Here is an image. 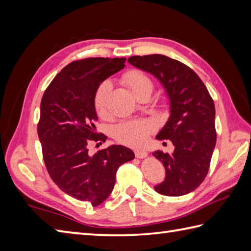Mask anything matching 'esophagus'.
<instances>
[{
    "label": "esophagus",
    "instance_id": "obj_1",
    "mask_svg": "<svg viewBox=\"0 0 251 251\" xmlns=\"http://www.w3.org/2000/svg\"><path fill=\"white\" fill-rule=\"evenodd\" d=\"M135 155L137 158H145L148 156V153L143 150H136L135 151Z\"/></svg>",
    "mask_w": 251,
    "mask_h": 251
}]
</instances>
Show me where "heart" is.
Instances as JSON below:
<instances>
[{
    "label": "heart",
    "instance_id": "heart-1",
    "mask_svg": "<svg viewBox=\"0 0 251 251\" xmlns=\"http://www.w3.org/2000/svg\"><path fill=\"white\" fill-rule=\"evenodd\" d=\"M124 82L136 96L146 88L152 90V82L140 71L132 70L124 75ZM110 92V83L102 82L95 93L94 106L100 117L108 115V96ZM151 132V125L146 121H128L121 123L114 128L115 139L129 147H140L145 145Z\"/></svg>",
    "mask_w": 251,
    "mask_h": 251
}]
</instances>
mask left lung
<instances>
[{"instance_id":"left-lung-1","label":"left lung","mask_w":251,"mask_h":251,"mask_svg":"<svg viewBox=\"0 0 251 251\" xmlns=\"http://www.w3.org/2000/svg\"><path fill=\"white\" fill-rule=\"evenodd\" d=\"M128 62L155 76L169 99L170 115L156 139L170 140L175 150L152 153L166 172L165 180L154 190L166 196L188 194L206 178L215 150L214 100L200 76L178 60L154 54L132 56Z\"/></svg>"}]
</instances>
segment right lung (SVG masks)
Segmentation results:
<instances>
[{
	"instance_id": "obj_1",
	"label": "right lung",
	"mask_w": 251,
	"mask_h": 251,
	"mask_svg": "<svg viewBox=\"0 0 251 251\" xmlns=\"http://www.w3.org/2000/svg\"><path fill=\"white\" fill-rule=\"evenodd\" d=\"M126 58H86L69 63L52 79L41 101L37 135L47 172L61 191L94 207L108 199L122 164L135 154L110 146L89 155L90 141H105L96 132L95 93L105 78L125 67Z\"/></svg>"
}]
</instances>
